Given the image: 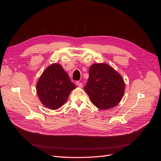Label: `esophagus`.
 <instances>
[{"instance_id":"obj_1","label":"esophagus","mask_w":161,"mask_h":161,"mask_svg":"<svg viewBox=\"0 0 161 161\" xmlns=\"http://www.w3.org/2000/svg\"><path fill=\"white\" fill-rule=\"evenodd\" d=\"M76 85H77L78 86L80 87V88H82V86H83V85H82V82H79V81H77V82H76Z\"/></svg>"}]
</instances>
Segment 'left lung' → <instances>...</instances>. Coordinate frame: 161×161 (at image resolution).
Here are the masks:
<instances>
[{"label": "left lung", "mask_w": 161, "mask_h": 161, "mask_svg": "<svg viewBox=\"0 0 161 161\" xmlns=\"http://www.w3.org/2000/svg\"><path fill=\"white\" fill-rule=\"evenodd\" d=\"M84 89L92 104L105 110L119 103L124 94L125 83L122 76L109 65L93 64L89 69V77Z\"/></svg>", "instance_id": "obj_1"}]
</instances>
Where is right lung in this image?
Wrapping results in <instances>:
<instances>
[{
	"label": "right lung",
	"instance_id": "add662e5",
	"mask_svg": "<svg viewBox=\"0 0 161 161\" xmlns=\"http://www.w3.org/2000/svg\"><path fill=\"white\" fill-rule=\"evenodd\" d=\"M76 88L69 76L59 64H52L43 71L37 85V93L42 103L50 109H58L67 101Z\"/></svg>",
	"mask_w": 161,
	"mask_h": 161
}]
</instances>
